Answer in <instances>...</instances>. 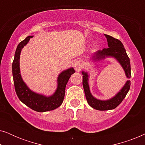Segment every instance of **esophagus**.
I'll list each match as a JSON object with an SVG mask.
<instances>
[{"instance_id":"obj_1","label":"esophagus","mask_w":145,"mask_h":145,"mask_svg":"<svg viewBox=\"0 0 145 145\" xmlns=\"http://www.w3.org/2000/svg\"><path fill=\"white\" fill-rule=\"evenodd\" d=\"M74 69H76V71H80V69H81V68H82V63H81L80 61H74Z\"/></svg>"}]
</instances>
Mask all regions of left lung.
<instances>
[{"label": "left lung", "mask_w": 145, "mask_h": 145, "mask_svg": "<svg viewBox=\"0 0 145 145\" xmlns=\"http://www.w3.org/2000/svg\"><path fill=\"white\" fill-rule=\"evenodd\" d=\"M105 36L108 41V48H104L102 51L99 50L97 51L93 55L92 59L93 61H100L106 59V57H114L120 63L121 66L123 69L127 78H130V77L131 76L130 60L123 45L119 39L114 38L110 35L105 34ZM82 74H83V88H84L87 102L95 110L100 111L114 110L121 103L130 89L131 81L127 80L120 92L117 93L116 96L113 98L107 100H98L94 98L90 92L88 84L89 75L88 72L82 71Z\"/></svg>", "instance_id": "8db88e82"}]
</instances>
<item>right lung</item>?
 I'll return each mask as SVG.
<instances>
[{
    "label": "right lung",
    "instance_id": "right-lung-1",
    "mask_svg": "<svg viewBox=\"0 0 145 145\" xmlns=\"http://www.w3.org/2000/svg\"><path fill=\"white\" fill-rule=\"evenodd\" d=\"M33 36H27L18 45L12 63V74L16 92L20 100L31 110L37 112H45L59 108L64 100L65 88L74 69L71 67L63 71L57 78V88L53 95L46 96L33 92L24 82L20 69V55L22 49Z\"/></svg>",
    "mask_w": 145,
    "mask_h": 145
}]
</instances>
